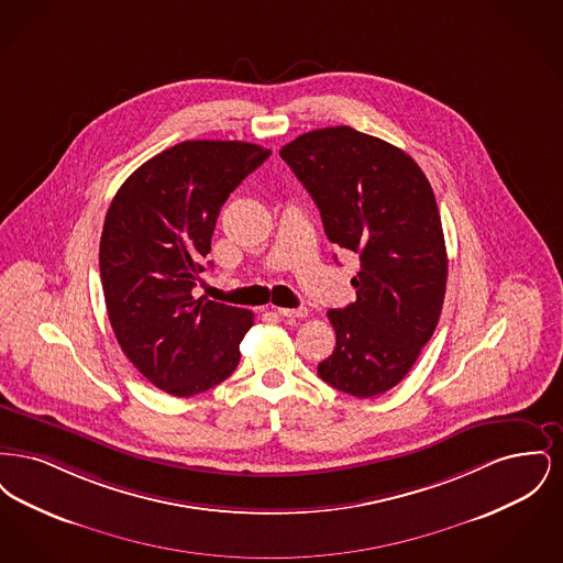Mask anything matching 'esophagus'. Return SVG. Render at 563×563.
I'll list each match as a JSON object with an SVG mask.
<instances>
[{"label":"esophagus","instance_id":"34e87169","mask_svg":"<svg viewBox=\"0 0 563 563\" xmlns=\"http://www.w3.org/2000/svg\"><path fill=\"white\" fill-rule=\"evenodd\" d=\"M283 319H306L308 310L306 308H278L276 310Z\"/></svg>","mask_w":563,"mask_h":563}]
</instances>
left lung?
Masks as SVG:
<instances>
[{
    "instance_id": "obj_1",
    "label": "left lung",
    "mask_w": 563,
    "mask_h": 563,
    "mask_svg": "<svg viewBox=\"0 0 563 563\" xmlns=\"http://www.w3.org/2000/svg\"><path fill=\"white\" fill-rule=\"evenodd\" d=\"M280 158L317 202L327 239L361 260L356 301L327 312L335 349L319 375L377 397L413 367L443 308L448 253L429 179L409 154L350 126L299 134Z\"/></svg>"
}]
</instances>
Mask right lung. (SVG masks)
<instances>
[{"mask_svg": "<svg viewBox=\"0 0 563 563\" xmlns=\"http://www.w3.org/2000/svg\"><path fill=\"white\" fill-rule=\"evenodd\" d=\"M244 141H184L141 164L113 196L99 246L115 340L173 397L230 377L253 312L196 299L214 221L228 196L268 158Z\"/></svg>", "mask_w": 563, "mask_h": 563, "instance_id": "add662e5", "label": "right lung"}]
</instances>
